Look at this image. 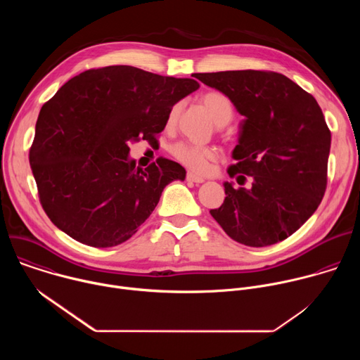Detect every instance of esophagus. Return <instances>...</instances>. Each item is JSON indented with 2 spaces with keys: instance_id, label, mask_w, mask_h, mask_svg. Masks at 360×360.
Segmentation results:
<instances>
[{
  "instance_id": "esophagus-1",
  "label": "esophagus",
  "mask_w": 360,
  "mask_h": 360,
  "mask_svg": "<svg viewBox=\"0 0 360 360\" xmlns=\"http://www.w3.org/2000/svg\"><path fill=\"white\" fill-rule=\"evenodd\" d=\"M186 179L189 181V182H193V184H202L205 179L203 178H200V176H198V175H195V174H192V172H188L186 174Z\"/></svg>"
}]
</instances>
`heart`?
I'll use <instances>...</instances> for the list:
<instances>
[{"label":"heart","mask_w":360,"mask_h":360,"mask_svg":"<svg viewBox=\"0 0 360 360\" xmlns=\"http://www.w3.org/2000/svg\"><path fill=\"white\" fill-rule=\"evenodd\" d=\"M202 107L211 115L212 121L222 127L233 117V107L229 98L219 91H207L199 96ZM181 111V104H175L168 115V125H172ZM172 157L196 174H205L211 168V164L218 160V150L212 146L193 145L188 142H178L171 148Z\"/></svg>","instance_id":"1"}]
</instances>
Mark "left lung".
Wrapping results in <instances>:
<instances>
[{
    "mask_svg": "<svg viewBox=\"0 0 360 360\" xmlns=\"http://www.w3.org/2000/svg\"><path fill=\"white\" fill-rule=\"evenodd\" d=\"M225 94L245 117L233 149L225 200L211 210L233 240L253 248L278 243L296 232L314 212L328 185L330 131L316 99L274 71L195 74Z\"/></svg>",
    "mask_w": 360,
    "mask_h": 360,
    "instance_id": "8db88e82",
    "label": "left lung"
}]
</instances>
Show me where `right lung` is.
Returning a JSON list of instances; mask_svg holds the SVG:
<instances>
[{
    "instance_id": "obj_1",
    "label": "right lung",
    "mask_w": 360,
    "mask_h": 360,
    "mask_svg": "<svg viewBox=\"0 0 360 360\" xmlns=\"http://www.w3.org/2000/svg\"><path fill=\"white\" fill-rule=\"evenodd\" d=\"M191 78L129 65L92 68L65 82L42 105L30 165L48 218L72 239L110 248L128 240L149 218L164 188L185 169L158 158L145 169L128 161L129 142H158Z\"/></svg>"
}]
</instances>
